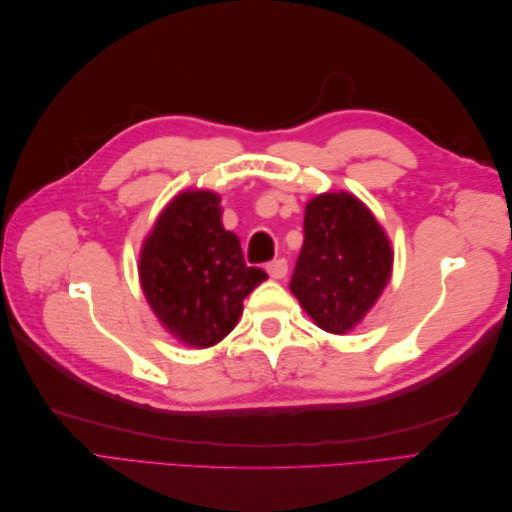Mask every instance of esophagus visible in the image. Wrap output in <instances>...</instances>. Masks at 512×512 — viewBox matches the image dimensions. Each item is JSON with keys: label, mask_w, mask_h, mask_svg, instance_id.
<instances>
[{"label": "esophagus", "mask_w": 512, "mask_h": 512, "mask_svg": "<svg viewBox=\"0 0 512 512\" xmlns=\"http://www.w3.org/2000/svg\"><path fill=\"white\" fill-rule=\"evenodd\" d=\"M267 273L273 277V280H284L286 273H288V260L286 258L271 260L267 265Z\"/></svg>", "instance_id": "1"}]
</instances>
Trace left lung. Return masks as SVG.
Segmentation results:
<instances>
[{"instance_id":"obj_1","label":"left lung","mask_w":512,"mask_h":512,"mask_svg":"<svg viewBox=\"0 0 512 512\" xmlns=\"http://www.w3.org/2000/svg\"><path fill=\"white\" fill-rule=\"evenodd\" d=\"M303 235L290 290L320 329L348 333L391 280L389 237L361 200L348 192L309 200Z\"/></svg>"}]
</instances>
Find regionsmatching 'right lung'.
<instances>
[{"mask_svg": "<svg viewBox=\"0 0 512 512\" xmlns=\"http://www.w3.org/2000/svg\"><path fill=\"white\" fill-rule=\"evenodd\" d=\"M141 286L153 314L179 342L209 348L235 329L243 299L267 273L247 267L235 232L222 226L220 196H175L143 243Z\"/></svg>", "mask_w": 512, "mask_h": 512, "instance_id": "add662e5", "label": "right lung"}]
</instances>
